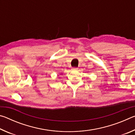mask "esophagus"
<instances>
[{
  "instance_id": "34e87169",
  "label": "esophagus",
  "mask_w": 135,
  "mask_h": 135,
  "mask_svg": "<svg viewBox=\"0 0 135 135\" xmlns=\"http://www.w3.org/2000/svg\"><path fill=\"white\" fill-rule=\"evenodd\" d=\"M72 70L73 71H77L78 70V68H73Z\"/></svg>"
}]
</instances>
